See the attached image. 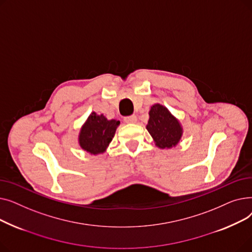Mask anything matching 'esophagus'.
<instances>
[{"mask_svg":"<svg viewBox=\"0 0 252 252\" xmlns=\"http://www.w3.org/2000/svg\"><path fill=\"white\" fill-rule=\"evenodd\" d=\"M125 122L126 124H135L137 122V116L136 115H129L125 117Z\"/></svg>","mask_w":252,"mask_h":252,"instance_id":"34e87169","label":"esophagus"}]
</instances>
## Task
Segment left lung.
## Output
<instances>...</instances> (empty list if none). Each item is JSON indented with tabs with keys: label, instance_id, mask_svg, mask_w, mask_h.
Returning a JSON list of instances; mask_svg holds the SVG:
<instances>
[{
	"label": "left lung",
	"instance_id": "obj_1",
	"mask_svg": "<svg viewBox=\"0 0 252 252\" xmlns=\"http://www.w3.org/2000/svg\"><path fill=\"white\" fill-rule=\"evenodd\" d=\"M146 128L156 146L160 149L176 147L183 136V127L179 119L165 106L158 103L151 106Z\"/></svg>",
	"mask_w": 252,
	"mask_h": 252
}]
</instances>
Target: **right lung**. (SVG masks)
<instances>
[{"mask_svg":"<svg viewBox=\"0 0 252 252\" xmlns=\"http://www.w3.org/2000/svg\"><path fill=\"white\" fill-rule=\"evenodd\" d=\"M119 124L121 122L116 119L108 121L103 114L98 115L96 112H92L79 131V146L91 155L104 153L112 141Z\"/></svg>","mask_w":252,"mask_h":252,"instance_id":"add662e5","label":"right lung"}]
</instances>
